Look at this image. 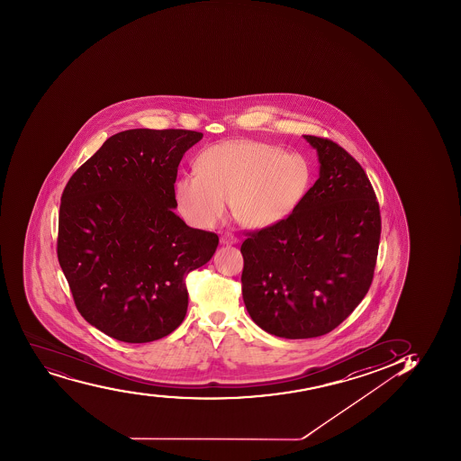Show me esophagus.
Wrapping results in <instances>:
<instances>
[{"mask_svg": "<svg viewBox=\"0 0 461 461\" xmlns=\"http://www.w3.org/2000/svg\"><path fill=\"white\" fill-rule=\"evenodd\" d=\"M221 243L222 245H234V243H238V238L231 233H225L221 236Z\"/></svg>", "mask_w": 461, "mask_h": 461, "instance_id": "obj_1", "label": "esophagus"}]
</instances>
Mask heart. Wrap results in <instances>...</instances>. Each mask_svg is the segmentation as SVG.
Returning a JSON list of instances; mask_svg holds the SVG:
<instances>
[{
    "label": "heart",
    "mask_w": 461,
    "mask_h": 461,
    "mask_svg": "<svg viewBox=\"0 0 461 461\" xmlns=\"http://www.w3.org/2000/svg\"><path fill=\"white\" fill-rule=\"evenodd\" d=\"M198 176L176 185L178 210L195 227H213L231 203L234 218L247 227H269L301 204L311 183L302 156L263 142L227 141L201 155Z\"/></svg>",
    "instance_id": "heart-1"
}]
</instances>
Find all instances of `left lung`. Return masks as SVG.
<instances>
[{
  "instance_id": "1",
  "label": "left lung",
  "mask_w": 461,
  "mask_h": 461,
  "mask_svg": "<svg viewBox=\"0 0 461 461\" xmlns=\"http://www.w3.org/2000/svg\"><path fill=\"white\" fill-rule=\"evenodd\" d=\"M320 177L279 222L247 233L242 294L266 332L287 339L326 335L373 283L382 219L359 162L328 138L303 135Z\"/></svg>"
}]
</instances>
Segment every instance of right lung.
Returning <instances> with one entry per match:
<instances>
[{"mask_svg":"<svg viewBox=\"0 0 461 461\" xmlns=\"http://www.w3.org/2000/svg\"><path fill=\"white\" fill-rule=\"evenodd\" d=\"M203 133L131 129L108 138L64 187L57 256L79 314L119 341L167 337L187 311L186 276L219 238L174 213L183 155Z\"/></svg>","mask_w":461,"mask_h":461,"instance_id":"obj_1","label":"right lung"}]
</instances>
